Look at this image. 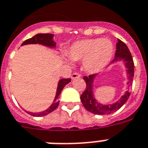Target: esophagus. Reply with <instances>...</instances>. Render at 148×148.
Instances as JSON below:
<instances>
[{"mask_svg":"<svg viewBox=\"0 0 148 148\" xmlns=\"http://www.w3.org/2000/svg\"><path fill=\"white\" fill-rule=\"evenodd\" d=\"M80 76H81V75H80L79 73H74L73 75H72L71 78H72V79H78V78H79Z\"/></svg>","mask_w":148,"mask_h":148,"instance_id":"1","label":"esophagus"}]
</instances>
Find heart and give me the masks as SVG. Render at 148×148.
<instances>
[{
  "instance_id": "obj_1",
  "label": "heart",
  "mask_w": 148,
  "mask_h": 148,
  "mask_svg": "<svg viewBox=\"0 0 148 148\" xmlns=\"http://www.w3.org/2000/svg\"><path fill=\"white\" fill-rule=\"evenodd\" d=\"M114 46L108 39L82 40L73 44L68 52L73 61L83 60L84 69L88 73L100 72L110 61Z\"/></svg>"
}]
</instances>
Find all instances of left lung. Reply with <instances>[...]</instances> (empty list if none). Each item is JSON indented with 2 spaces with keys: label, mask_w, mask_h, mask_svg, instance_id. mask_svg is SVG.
Segmentation results:
<instances>
[{
  "label": "left lung",
  "mask_w": 148,
  "mask_h": 148,
  "mask_svg": "<svg viewBox=\"0 0 148 148\" xmlns=\"http://www.w3.org/2000/svg\"><path fill=\"white\" fill-rule=\"evenodd\" d=\"M125 62V67L127 69V74H128V88L123 96H122L119 101L115 103L110 105H103L97 102L93 95V81L95 74L89 75L88 76H84L83 79L86 83V88L81 95V101L85 109L89 112L97 114V115H108L110 113L118 110L119 108L123 107L126 103L127 100L129 99L130 94H131V88L132 87L133 78H134V71H135V65L133 62L132 57L129 51V48L124 42L118 39V42L116 43V51L115 53V59L113 62L117 60H122Z\"/></svg>",
  "instance_id": "obj_1"
}]
</instances>
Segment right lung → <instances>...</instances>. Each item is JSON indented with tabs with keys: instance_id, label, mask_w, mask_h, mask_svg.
Returning a JSON list of instances; mask_svg holds the SVG:
<instances>
[{
	"instance_id": "1",
	"label": "right lung",
	"mask_w": 148,
	"mask_h": 148,
	"mask_svg": "<svg viewBox=\"0 0 148 148\" xmlns=\"http://www.w3.org/2000/svg\"><path fill=\"white\" fill-rule=\"evenodd\" d=\"M53 36L52 34H38V35L33 36L31 38H29L27 40H25L22 45H29V44H40V45H43L47 47H53L56 46V43L53 40ZM71 79H60L58 83V86H57V94H56V97H55L54 101H53V103L51 105V107L49 108H47L46 110L43 111V112H40V113H31L29 111H25L26 113L30 114L31 116H43L47 115L48 113H51L52 111L56 110L58 107L60 103V95L61 91L63 89V88L65 87V85H67L68 83L70 82Z\"/></svg>"
}]
</instances>
